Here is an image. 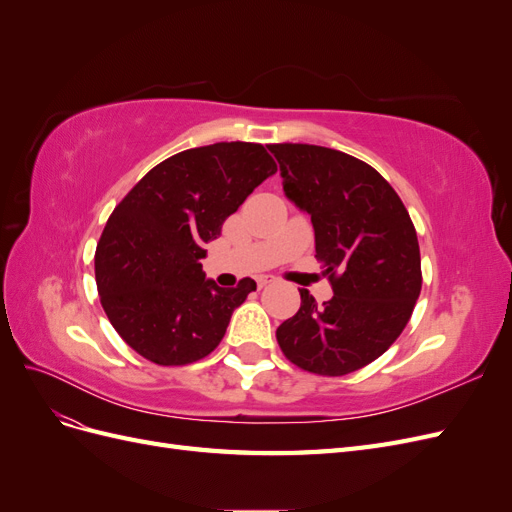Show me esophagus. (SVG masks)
<instances>
[{
  "label": "esophagus",
  "instance_id": "1",
  "mask_svg": "<svg viewBox=\"0 0 512 512\" xmlns=\"http://www.w3.org/2000/svg\"><path fill=\"white\" fill-rule=\"evenodd\" d=\"M271 282H275V277L273 275H260L258 277V286L262 288V286H267V284H271Z\"/></svg>",
  "mask_w": 512,
  "mask_h": 512
}]
</instances>
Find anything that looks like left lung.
Returning a JSON list of instances; mask_svg holds the SVG:
<instances>
[{
	"label": "left lung",
	"instance_id": "obj_1",
	"mask_svg": "<svg viewBox=\"0 0 512 512\" xmlns=\"http://www.w3.org/2000/svg\"><path fill=\"white\" fill-rule=\"evenodd\" d=\"M284 194L312 218L316 258L333 297L301 288V307L275 331L286 359L320 376L376 361L404 331L421 294V252L410 215L376 168L318 145H269Z\"/></svg>",
	"mask_w": 512,
	"mask_h": 512
}]
</instances>
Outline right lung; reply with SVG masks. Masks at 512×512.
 <instances>
[{
	"mask_svg": "<svg viewBox=\"0 0 512 512\" xmlns=\"http://www.w3.org/2000/svg\"><path fill=\"white\" fill-rule=\"evenodd\" d=\"M275 173L256 143L196 147L153 166L115 207L96 250V284L132 350L158 365H188L218 348L256 282L220 288L200 258L228 215Z\"/></svg>",
	"mask_w": 512,
	"mask_h": 512,
	"instance_id": "add662e5",
	"label": "right lung"
}]
</instances>
